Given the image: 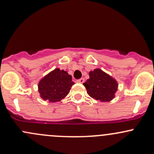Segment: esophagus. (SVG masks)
<instances>
[{
  "mask_svg": "<svg viewBox=\"0 0 154 154\" xmlns=\"http://www.w3.org/2000/svg\"><path fill=\"white\" fill-rule=\"evenodd\" d=\"M77 82H78V83L83 84L84 82V78H82V79H79V80H77Z\"/></svg>",
  "mask_w": 154,
  "mask_h": 154,
  "instance_id": "1",
  "label": "esophagus"
}]
</instances>
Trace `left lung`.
Instances as JSON below:
<instances>
[{"instance_id": "1", "label": "left lung", "mask_w": 154, "mask_h": 154, "mask_svg": "<svg viewBox=\"0 0 154 154\" xmlns=\"http://www.w3.org/2000/svg\"><path fill=\"white\" fill-rule=\"evenodd\" d=\"M84 85L90 97L102 102L112 100L117 89L116 81L100 69L90 72V79Z\"/></svg>"}]
</instances>
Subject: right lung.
Returning a JSON list of instances; mask_svg holds the SVG:
<instances>
[{"label":"right lung","mask_w":154,"mask_h":154,"mask_svg":"<svg viewBox=\"0 0 154 154\" xmlns=\"http://www.w3.org/2000/svg\"><path fill=\"white\" fill-rule=\"evenodd\" d=\"M72 76L64 70L55 69L45 76L39 83V92L44 100L59 101L70 92L72 84Z\"/></svg>","instance_id":"1"}]
</instances>
